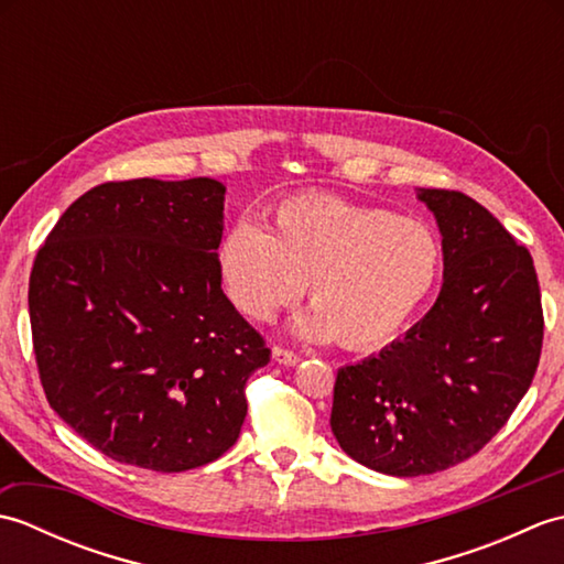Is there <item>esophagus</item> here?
<instances>
[{"label": "esophagus", "instance_id": "obj_1", "mask_svg": "<svg viewBox=\"0 0 564 564\" xmlns=\"http://www.w3.org/2000/svg\"><path fill=\"white\" fill-rule=\"evenodd\" d=\"M271 354H273L275 361L283 364V366H295L297 361H301V356H297V354L291 351V349H283V346H273Z\"/></svg>", "mask_w": 564, "mask_h": 564}]
</instances>
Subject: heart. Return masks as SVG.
<instances>
[{"instance_id": "obj_1", "label": "heart", "mask_w": 564, "mask_h": 564, "mask_svg": "<svg viewBox=\"0 0 564 564\" xmlns=\"http://www.w3.org/2000/svg\"><path fill=\"white\" fill-rule=\"evenodd\" d=\"M443 269L436 232L422 220L334 194H303L269 213L267 230L239 223L218 245L225 293L245 317L271 322L305 293V339L378 349L412 325Z\"/></svg>"}]
</instances>
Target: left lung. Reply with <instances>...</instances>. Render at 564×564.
Wrapping results in <instances>:
<instances>
[{
    "instance_id": "1",
    "label": "left lung",
    "mask_w": 564,
    "mask_h": 564,
    "mask_svg": "<svg viewBox=\"0 0 564 564\" xmlns=\"http://www.w3.org/2000/svg\"><path fill=\"white\" fill-rule=\"evenodd\" d=\"M416 196L443 237L441 293L404 339L339 370L329 419L346 455L394 477L482 451L531 388L543 349L531 251L460 191Z\"/></svg>"
}]
</instances>
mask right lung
Listing matches in <instances>:
<instances>
[{
  "label": "right lung",
  "instance_id": "1",
  "mask_svg": "<svg viewBox=\"0 0 564 564\" xmlns=\"http://www.w3.org/2000/svg\"><path fill=\"white\" fill-rule=\"evenodd\" d=\"M225 186L106 182L59 215L33 261L41 386L109 458L158 473L213 463L247 416L271 351L223 293Z\"/></svg>",
  "mask_w": 564,
  "mask_h": 564
}]
</instances>
